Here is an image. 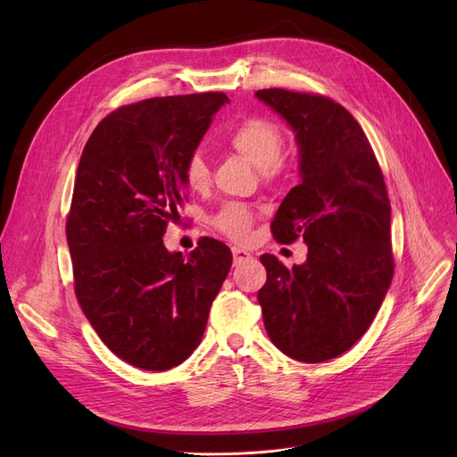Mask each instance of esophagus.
Instances as JSON below:
<instances>
[{
  "instance_id": "1",
  "label": "esophagus",
  "mask_w": 457,
  "mask_h": 457,
  "mask_svg": "<svg viewBox=\"0 0 457 457\" xmlns=\"http://www.w3.org/2000/svg\"><path fill=\"white\" fill-rule=\"evenodd\" d=\"M231 252H233V265H235V267L241 265V262H246V261L252 259V253L246 252V250H243V248H233Z\"/></svg>"
}]
</instances>
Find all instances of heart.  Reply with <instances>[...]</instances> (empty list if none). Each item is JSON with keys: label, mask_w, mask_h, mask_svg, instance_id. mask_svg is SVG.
Segmentation results:
<instances>
[{"label": "heart", "mask_w": 457, "mask_h": 457, "mask_svg": "<svg viewBox=\"0 0 457 457\" xmlns=\"http://www.w3.org/2000/svg\"><path fill=\"white\" fill-rule=\"evenodd\" d=\"M226 146L259 168L265 181H274L287 170V159L281 155L283 133L262 116H250L238 122L226 138ZM209 164L200 152L190 154L183 166V179L188 188L202 190L209 183ZM253 222V211L245 204H228L214 214L212 224L235 241H245Z\"/></svg>", "instance_id": "1"}]
</instances>
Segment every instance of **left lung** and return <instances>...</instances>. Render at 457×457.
Here are the masks:
<instances>
[{
  "instance_id": "8db88e82",
  "label": "left lung",
  "mask_w": 457,
  "mask_h": 457,
  "mask_svg": "<svg viewBox=\"0 0 457 457\" xmlns=\"http://www.w3.org/2000/svg\"><path fill=\"white\" fill-rule=\"evenodd\" d=\"M255 98L295 131L300 183L281 202L272 235L298 237L307 259L287 269L262 253L257 293L270 341L303 363L352 348L372 324L393 281L391 204L370 142L357 120L319 94L257 90Z\"/></svg>"
}]
</instances>
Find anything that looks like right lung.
Returning a JSON list of instances; mask_svg holds the SVG:
<instances>
[{"label":"right lung","mask_w":457,"mask_h":457,"mask_svg":"<svg viewBox=\"0 0 457 457\" xmlns=\"http://www.w3.org/2000/svg\"><path fill=\"white\" fill-rule=\"evenodd\" d=\"M228 102L204 92L120 107L81 154L66 220L76 296L107 348L133 367L183 363L231 269L229 248L211 237L188 255L162 243L185 202V161Z\"/></svg>","instance_id":"obj_1"}]
</instances>
